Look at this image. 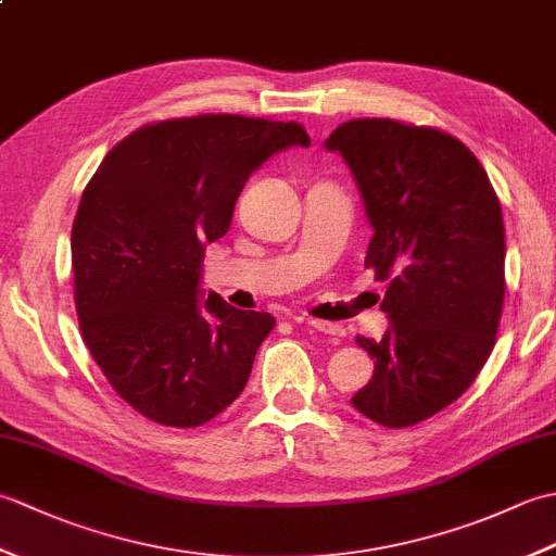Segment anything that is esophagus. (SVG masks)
Instances as JSON below:
<instances>
[{"label":"esophagus","mask_w":556,"mask_h":556,"mask_svg":"<svg viewBox=\"0 0 556 556\" xmlns=\"http://www.w3.org/2000/svg\"><path fill=\"white\" fill-rule=\"evenodd\" d=\"M296 323H305L311 325L313 329H317V332L323 334H329V337H344L346 329L341 325H334V323H325V320H315V317H293Z\"/></svg>","instance_id":"obj_1"}]
</instances>
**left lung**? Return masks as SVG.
Instances as JSON below:
<instances>
[{
  "label": "left lung",
  "mask_w": 556,
  "mask_h": 556,
  "mask_svg": "<svg viewBox=\"0 0 556 556\" xmlns=\"http://www.w3.org/2000/svg\"><path fill=\"white\" fill-rule=\"evenodd\" d=\"M365 205V267L384 281L380 341L358 337L372 380L351 399L384 428H410L466 392L488 363L504 305V219L460 140L394 119H353L325 140Z\"/></svg>",
  "instance_id": "8db88e82"
}]
</instances>
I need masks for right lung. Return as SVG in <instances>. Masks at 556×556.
<instances>
[{
  "label": "right lung",
  "mask_w": 556,
  "mask_h": 556,
  "mask_svg": "<svg viewBox=\"0 0 556 556\" xmlns=\"http://www.w3.org/2000/svg\"><path fill=\"white\" fill-rule=\"evenodd\" d=\"M291 146H311L296 122L148 124L104 155L83 191L71 229L80 334L140 416L198 428L243 392L275 317L205 299V243L229 231L248 176Z\"/></svg>",
  "instance_id": "1"
}]
</instances>
